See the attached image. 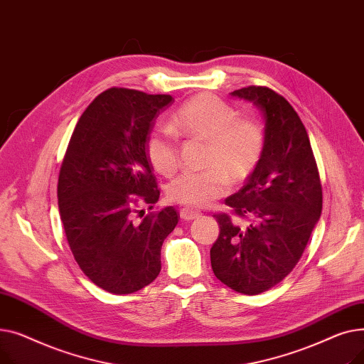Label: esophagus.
<instances>
[{"mask_svg": "<svg viewBox=\"0 0 364 364\" xmlns=\"http://www.w3.org/2000/svg\"><path fill=\"white\" fill-rule=\"evenodd\" d=\"M200 214L198 213V211H193V209H190V208H181L180 209V217H181V220H184V221H192V220H195V218H198Z\"/></svg>", "mask_w": 364, "mask_h": 364, "instance_id": "obj_1", "label": "esophagus"}]
</instances>
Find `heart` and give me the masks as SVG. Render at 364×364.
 Instances as JSON below:
<instances>
[{
	"instance_id": "heart-1",
	"label": "heart",
	"mask_w": 364,
	"mask_h": 364,
	"mask_svg": "<svg viewBox=\"0 0 364 364\" xmlns=\"http://www.w3.org/2000/svg\"><path fill=\"white\" fill-rule=\"evenodd\" d=\"M169 129L153 131L146 140V156L162 176L178 168L176 137L206 140L202 171H186L166 188L171 200L187 208H205L224 195L230 184L250 178L262 161L267 134L254 118H239V110L214 94L202 92L184 102L169 119Z\"/></svg>"
}]
</instances>
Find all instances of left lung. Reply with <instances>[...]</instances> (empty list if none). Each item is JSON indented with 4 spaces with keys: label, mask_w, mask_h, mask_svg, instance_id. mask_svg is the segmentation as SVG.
Instances as JSON below:
<instances>
[{
    "label": "left lung",
    "mask_w": 364,
    "mask_h": 364,
    "mask_svg": "<svg viewBox=\"0 0 364 364\" xmlns=\"http://www.w3.org/2000/svg\"><path fill=\"white\" fill-rule=\"evenodd\" d=\"M264 114L262 161L225 205L237 218L214 215L220 236L211 247L218 280L243 295L269 291L298 264L321 214V184L309 134L289 102L251 85L232 92Z\"/></svg>",
    "instance_id": "8db88e82"
}]
</instances>
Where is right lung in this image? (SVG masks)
Segmentation results:
<instances>
[{"instance_id":"1","label":"right lung","mask_w":364,"mask_h":364,"mask_svg":"<svg viewBox=\"0 0 364 364\" xmlns=\"http://www.w3.org/2000/svg\"><path fill=\"white\" fill-rule=\"evenodd\" d=\"M171 102L168 94L103 91L81 114L62 162L57 199L70 251L110 294L137 292L158 277L162 243L180 218L172 206L139 211L161 195L144 146Z\"/></svg>"}]
</instances>
